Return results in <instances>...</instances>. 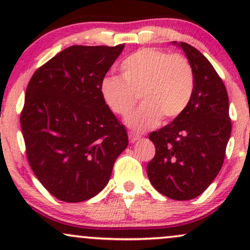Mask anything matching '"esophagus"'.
Here are the masks:
<instances>
[{
  "instance_id": "esophagus-1",
  "label": "esophagus",
  "mask_w": 250,
  "mask_h": 250,
  "mask_svg": "<svg viewBox=\"0 0 250 250\" xmlns=\"http://www.w3.org/2000/svg\"><path fill=\"white\" fill-rule=\"evenodd\" d=\"M140 140H141V136H139V135H135L133 133L129 134V141H130V143H135L140 141Z\"/></svg>"
}]
</instances>
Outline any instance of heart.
Here are the masks:
<instances>
[{
    "label": "heart",
    "instance_id": "heart-1",
    "mask_svg": "<svg viewBox=\"0 0 250 250\" xmlns=\"http://www.w3.org/2000/svg\"><path fill=\"white\" fill-rule=\"evenodd\" d=\"M121 76H105L100 91L107 107L125 116L141 99L143 104L125 119L131 130L142 133L161 121L176 119L194 93V70L185 56L155 48L135 51L121 63Z\"/></svg>",
    "mask_w": 250,
    "mask_h": 250
}]
</instances>
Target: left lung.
<instances>
[{
    "instance_id": "left-lung-1",
    "label": "left lung",
    "mask_w": 250,
    "mask_h": 250,
    "mask_svg": "<svg viewBox=\"0 0 250 250\" xmlns=\"http://www.w3.org/2000/svg\"><path fill=\"white\" fill-rule=\"evenodd\" d=\"M185 51L194 70V93L180 116L153 131L154 159L147 174L159 193L173 200L197 197L219 174L231 133L229 100L222 80L196 48L171 42Z\"/></svg>"
}]
</instances>
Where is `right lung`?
Returning <instances> with one entry per match:
<instances>
[{"mask_svg":"<svg viewBox=\"0 0 250 250\" xmlns=\"http://www.w3.org/2000/svg\"><path fill=\"white\" fill-rule=\"evenodd\" d=\"M125 44L71 45L35 71L21 114L27 157L43 187L82 202L107 186L128 135L100 85Z\"/></svg>","mask_w":250,"mask_h":250,"instance_id":"obj_1","label":"right lung"}]
</instances>
